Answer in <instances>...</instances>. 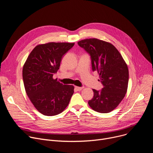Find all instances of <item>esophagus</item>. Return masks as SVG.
Returning a JSON list of instances; mask_svg holds the SVG:
<instances>
[{"instance_id": "1", "label": "esophagus", "mask_w": 153, "mask_h": 153, "mask_svg": "<svg viewBox=\"0 0 153 153\" xmlns=\"http://www.w3.org/2000/svg\"><path fill=\"white\" fill-rule=\"evenodd\" d=\"M83 88V87H79V86H75V89L77 91H81Z\"/></svg>"}]
</instances>
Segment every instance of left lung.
<instances>
[{"label": "left lung", "instance_id": "1", "mask_svg": "<svg viewBox=\"0 0 153 153\" xmlns=\"http://www.w3.org/2000/svg\"><path fill=\"white\" fill-rule=\"evenodd\" d=\"M77 43L90 54L93 71H97L103 86L100 91L93 89L94 97L88 101V105L97 112L110 113L119 105L126 93L129 79L127 65L110 42L91 38Z\"/></svg>", "mask_w": 153, "mask_h": 153}]
</instances>
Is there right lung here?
<instances>
[{
  "instance_id": "right-lung-1",
  "label": "right lung",
  "mask_w": 153,
  "mask_h": 153,
  "mask_svg": "<svg viewBox=\"0 0 153 153\" xmlns=\"http://www.w3.org/2000/svg\"><path fill=\"white\" fill-rule=\"evenodd\" d=\"M74 43L48 42L37 45L25 61L22 76L25 91L30 100L41 114H59L68 105L74 93L71 85H63L53 78L62 56Z\"/></svg>"
}]
</instances>
